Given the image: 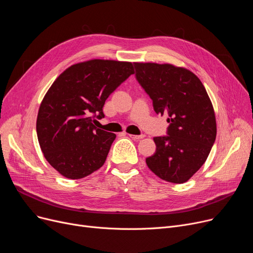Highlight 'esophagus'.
<instances>
[{"label":"esophagus","mask_w":253,"mask_h":253,"mask_svg":"<svg viewBox=\"0 0 253 253\" xmlns=\"http://www.w3.org/2000/svg\"><path fill=\"white\" fill-rule=\"evenodd\" d=\"M128 137L131 138L133 140H140V139H143L145 136H144V135H130V134H128Z\"/></svg>","instance_id":"esophagus-1"}]
</instances>
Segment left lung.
<instances>
[{"instance_id":"left-lung-1","label":"left lung","mask_w":253,"mask_h":253,"mask_svg":"<svg viewBox=\"0 0 253 253\" xmlns=\"http://www.w3.org/2000/svg\"><path fill=\"white\" fill-rule=\"evenodd\" d=\"M136 79L152 100L156 114L168 115L167 136L154 137L155 153L146 159L161 179L183 183L206 162L216 138L212 103L201 80L170 64L134 63Z\"/></svg>"}]
</instances>
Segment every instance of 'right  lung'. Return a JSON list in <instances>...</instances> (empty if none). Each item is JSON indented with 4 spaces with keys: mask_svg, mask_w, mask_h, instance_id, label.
<instances>
[{
    "mask_svg": "<svg viewBox=\"0 0 253 253\" xmlns=\"http://www.w3.org/2000/svg\"><path fill=\"white\" fill-rule=\"evenodd\" d=\"M134 74L131 63L91 59L69 67L40 105L37 136L47 162L66 178H84L104 165L116 135L97 128L108 97Z\"/></svg>",
    "mask_w": 253,
    "mask_h": 253,
    "instance_id": "add662e5",
    "label": "right lung"
}]
</instances>
